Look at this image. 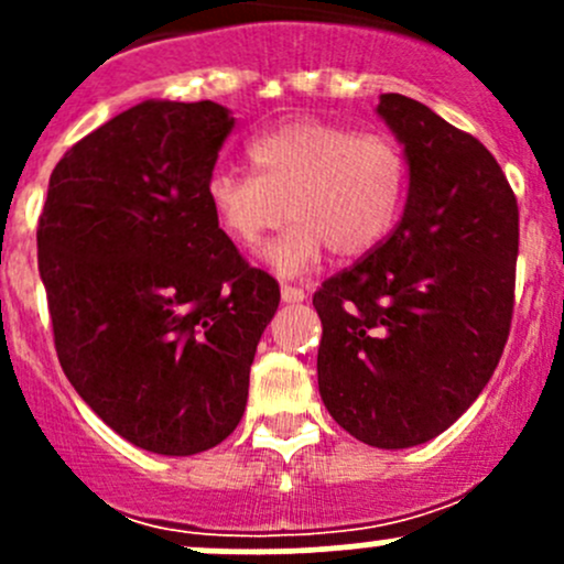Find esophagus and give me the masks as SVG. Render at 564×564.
Segmentation results:
<instances>
[{"instance_id": "1", "label": "esophagus", "mask_w": 564, "mask_h": 564, "mask_svg": "<svg viewBox=\"0 0 564 564\" xmlns=\"http://www.w3.org/2000/svg\"><path fill=\"white\" fill-rule=\"evenodd\" d=\"M305 297H308V294H305V289L289 286V283H283V286H281V300H283V303H303Z\"/></svg>"}]
</instances>
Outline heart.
Returning <instances> with one entry per match:
<instances>
[{"label":"heart","instance_id":"heart-1","mask_svg":"<svg viewBox=\"0 0 564 564\" xmlns=\"http://www.w3.org/2000/svg\"><path fill=\"white\" fill-rule=\"evenodd\" d=\"M253 176L215 169L207 204L235 246L256 248L289 218L264 250L272 270L297 275L324 250L357 259L373 250L401 215L406 152L392 135L360 133L322 119H292L248 144Z\"/></svg>","mask_w":564,"mask_h":564}]
</instances>
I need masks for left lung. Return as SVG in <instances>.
Wrapping results in <instances>:
<instances>
[{
    "label": "left lung",
    "mask_w": 564,
    "mask_h": 564,
    "mask_svg": "<svg viewBox=\"0 0 564 564\" xmlns=\"http://www.w3.org/2000/svg\"><path fill=\"white\" fill-rule=\"evenodd\" d=\"M409 163L403 215L382 246L327 278L318 392L355 440H434L491 379L513 318L519 204L497 158L406 95L377 106Z\"/></svg>",
    "instance_id": "obj_1"
}]
</instances>
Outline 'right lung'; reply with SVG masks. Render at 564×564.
I'll return each mask as SVG.
<instances>
[{"mask_svg": "<svg viewBox=\"0 0 564 564\" xmlns=\"http://www.w3.org/2000/svg\"><path fill=\"white\" fill-rule=\"evenodd\" d=\"M231 128L213 100H144L65 152L40 215L62 371L108 429L158 456L204 453L237 429L281 303L207 204Z\"/></svg>", "mask_w": 564, "mask_h": 564, "instance_id": "obj_1", "label": "right lung"}]
</instances>
